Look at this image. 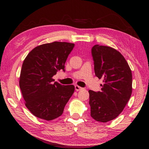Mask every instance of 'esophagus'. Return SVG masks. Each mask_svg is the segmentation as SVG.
<instances>
[{"instance_id":"esophagus-1","label":"esophagus","mask_w":149,"mask_h":149,"mask_svg":"<svg viewBox=\"0 0 149 149\" xmlns=\"http://www.w3.org/2000/svg\"><path fill=\"white\" fill-rule=\"evenodd\" d=\"M75 89L78 91H80V90H82L83 88L79 86H78V85H75Z\"/></svg>"}]
</instances>
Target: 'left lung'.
<instances>
[{
	"mask_svg": "<svg viewBox=\"0 0 149 149\" xmlns=\"http://www.w3.org/2000/svg\"><path fill=\"white\" fill-rule=\"evenodd\" d=\"M95 75L102 79L100 91L89 90L91 116L107 122L122 112L132 93V74L122 54L112 47L95 45L91 49Z\"/></svg>",
	"mask_w": 149,
	"mask_h": 149,
	"instance_id": "left-lung-1",
	"label": "left lung"
}]
</instances>
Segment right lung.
Instances as JSON below:
<instances>
[{"label":"right lung","instance_id":"obj_1","mask_svg":"<svg viewBox=\"0 0 149 149\" xmlns=\"http://www.w3.org/2000/svg\"><path fill=\"white\" fill-rule=\"evenodd\" d=\"M74 47L66 42L46 43L35 47L25 58L19 87L26 107L36 117L49 121L62 114L75 87L54 82L52 77L58 70L65 72V62Z\"/></svg>","mask_w":149,"mask_h":149}]
</instances>
